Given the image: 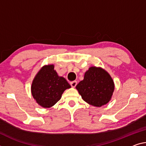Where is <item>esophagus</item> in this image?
I'll return each mask as SVG.
<instances>
[{
	"label": "esophagus",
	"instance_id": "esophagus-1",
	"mask_svg": "<svg viewBox=\"0 0 146 146\" xmlns=\"http://www.w3.org/2000/svg\"><path fill=\"white\" fill-rule=\"evenodd\" d=\"M77 81H75H75H73V82H70V84L73 88L75 87L76 85H77Z\"/></svg>",
	"mask_w": 146,
	"mask_h": 146
}]
</instances>
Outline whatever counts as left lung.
Returning <instances> with one entry per match:
<instances>
[{"mask_svg":"<svg viewBox=\"0 0 146 146\" xmlns=\"http://www.w3.org/2000/svg\"><path fill=\"white\" fill-rule=\"evenodd\" d=\"M76 88L83 100L92 106L99 107L110 100L114 84L105 69L91 67L85 73L84 80L76 86Z\"/></svg>","mask_w":146,"mask_h":146,"instance_id":"8db88e82","label":"left lung"}]
</instances>
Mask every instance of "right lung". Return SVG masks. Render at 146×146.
I'll list each match as a JSON object with an SVG mask.
<instances>
[{"instance_id":"1","label":"right lung","mask_w":146,"mask_h":146,"mask_svg":"<svg viewBox=\"0 0 146 146\" xmlns=\"http://www.w3.org/2000/svg\"><path fill=\"white\" fill-rule=\"evenodd\" d=\"M71 88L62 77H59L53 65L43 66L32 82L31 91L34 99L40 106L49 108L60 99L63 92Z\"/></svg>"}]
</instances>
